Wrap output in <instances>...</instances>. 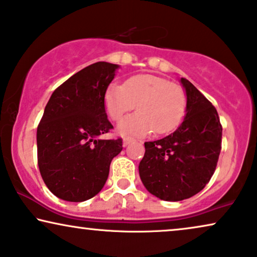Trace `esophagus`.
Listing matches in <instances>:
<instances>
[{
    "instance_id": "esophagus-1",
    "label": "esophagus",
    "mask_w": 257,
    "mask_h": 257,
    "mask_svg": "<svg viewBox=\"0 0 257 257\" xmlns=\"http://www.w3.org/2000/svg\"><path fill=\"white\" fill-rule=\"evenodd\" d=\"M134 141H135L134 139H131V138H124V140H123V146H124V147H126V146L131 145L132 142H134Z\"/></svg>"
}]
</instances>
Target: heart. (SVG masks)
<instances>
[{
	"label": "heart",
	"instance_id": "b5f03b06",
	"mask_svg": "<svg viewBox=\"0 0 257 257\" xmlns=\"http://www.w3.org/2000/svg\"><path fill=\"white\" fill-rule=\"evenodd\" d=\"M138 104L139 111L125 116L117 124L122 135H159L173 132L186 111V93L178 84L153 74H138L124 84L110 83L104 95L109 117L117 121Z\"/></svg>",
	"mask_w": 257,
	"mask_h": 257
}]
</instances>
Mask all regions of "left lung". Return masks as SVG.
I'll use <instances>...</instances> for the list:
<instances>
[{"label":"left lung","mask_w":257,"mask_h":257,"mask_svg":"<svg viewBox=\"0 0 257 257\" xmlns=\"http://www.w3.org/2000/svg\"><path fill=\"white\" fill-rule=\"evenodd\" d=\"M186 115L173 134L145 142L139 173L153 196L179 201L200 192L215 173L222 148V124L209 99L186 78Z\"/></svg>","instance_id":"left-lung-1"}]
</instances>
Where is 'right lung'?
<instances>
[{
	"mask_svg": "<svg viewBox=\"0 0 257 257\" xmlns=\"http://www.w3.org/2000/svg\"><path fill=\"white\" fill-rule=\"evenodd\" d=\"M118 65L98 61L54 90L38 125V165L54 196L84 201L104 186L122 139L102 140L113 128L104 106L106 87Z\"/></svg>",
	"mask_w": 257,
	"mask_h": 257,
	"instance_id": "1",
	"label": "right lung"
}]
</instances>
